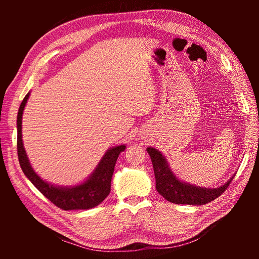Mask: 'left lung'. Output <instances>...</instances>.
Listing matches in <instances>:
<instances>
[{
	"label": "left lung",
	"instance_id": "1",
	"mask_svg": "<svg viewBox=\"0 0 259 259\" xmlns=\"http://www.w3.org/2000/svg\"><path fill=\"white\" fill-rule=\"evenodd\" d=\"M151 158L156 177V188L161 196L170 202L177 205H205L216 199L228 188L234 177L219 188H201L180 181L170 170L166 158L155 148H147Z\"/></svg>",
	"mask_w": 259,
	"mask_h": 259
}]
</instances>
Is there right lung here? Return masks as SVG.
Here are the masks:
<instances>
[{
    "mask_svg": "<svg viewBox=\"0 0 259 259\" xmlns=\"http://www.w3.org/2000/svg\"><path fill=\"white\" fill-rule=\"evenodd\" d=\"M29 97L30 93H27L22 101L18 112V121H16V124H18V156L20 166L24 175L41 194L63 210L90 209L98 206L110 194L115 162H117L120 152L124 151L125 146L121 145L109 149L89 179L81 185H76L74 187H58L48 184L47 181L38 177L31 167L29 158L24 150L23 141H22V114H23V110Z\"/></svg>",
    "mask_w": 259,
    "mask_h": 259,
    "instance_id": "1",
    "label": "right lung"
}]
</instances>
